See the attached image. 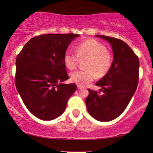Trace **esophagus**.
Returning a JSON list of instances; mask_svg holds the SVG:
<instances>
[{"label":"esophagus","instance_id":"esophagus-1","mask_svg":"<svg viewBox=\"0 0 153 153\" xmlns=\"http://www.w3.org/2000/svg\"><path fill=\"white\" fill-rule=\"evenodd\" d=\"M82 88V86H81V85H77V88H78V89H80V88Z\"/></svg>","mask_w":153,"mask_h":153}]
</instances>
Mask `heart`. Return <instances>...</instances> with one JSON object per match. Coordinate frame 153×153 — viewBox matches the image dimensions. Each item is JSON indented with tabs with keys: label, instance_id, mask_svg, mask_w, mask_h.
Segmentation results:
<instances>
[{
	"label": "heart",
	"instance_id": "b5f03b06",
	"mask_svg": "<svg viewBox=\"0 0 153 153\" xmlns=\"http://www.w3.org/2000/svg\"><path fill=\"white\" fill-rule=\"evenodd\" d=\"M75 53L72 50L67 49L63 60L65 66L74 70L78 65L79 59L86 60L85 70H76L71 74V80L79 85H85L93 81L96 76L103 77L110 70L113 58L111 53L104 45L95 39H88L78 44Z\"/></svg>",
	"mask_w": 153,
	"mask_h": 153
}]
</instances>
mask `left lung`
Wrapping results in <instances>:
<instances>
[{"instance_id":"obj_1","label":"left lung","mask_w":153,"mask_h":153,"mask_svg":"<svg viewBox=\"0 0 153 153\" xmlns=\"http://www.w3.org/2000/svg\"><path fill=\"white\" fill-rule=\"evenodd\" d=\"M97 37L111 44L114 60L110 70L96 83L100 91L88 89L85 99L89 114L96 120L107 122L118 118L127 108L137 90L139 79V60L133 50L121 39L105 35Z\"/></svg>"}]
</instances>
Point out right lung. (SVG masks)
Here are the masks:
<instances>
[{"label":"right lung","instance_id":"add662e5","mask_svg":"<svg viewBox=\"0 0 153 153\" xmlns=\"http://www.w3.org/2000/svg\"><path fill=\"white\" fill-rule=\"evenodd\" d=\"M79 35L43 34L30 39L16 56L15 85L25 106L44 120L60 116L76 90L70 79L63 56Z\"/></svg>","mask_w":153,"mask_h":153}]
</instances>
